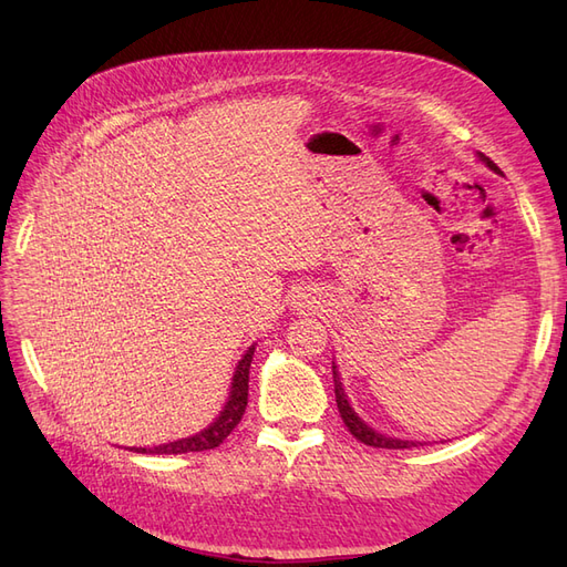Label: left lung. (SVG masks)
<instances>
[{
	"instance_id": "obj_1",
	"label": "left lung",
	"mask_w": 567,
	"mask_h": 567,
	"mask_svg": "<svg viewBox=\"0 0 567 567\" xmlns=\"http://www.w3.org/2000/svg\"><path fill=\"white\" fill-rule=\"evenodd\" d=\"M480 158H483V161L487 163V167L494 169V173H499V167H496L494 161H489V158H485V156H480ZM333 385H336V404H338V411H340V419H342V423H346L348 431H350L359 442H364V444H369V447H375V450H409V447H416V442L385 437V435H381V433L371 431V427H369L367 423L359 421V416L354 414L352 406L348 404L346 392H342V383H340V379H338L336 367H333Z\"/></svg>"
}]
</instances>
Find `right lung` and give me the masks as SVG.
<instances>
[{"label":"right lung","instance_id":"add662e5","mask_svg":"<svg viewBox=\"0 0 567 567\" xmlns=\"http://www.w3.org/2000/svg\"><path fill=\"white\" fill-rule=\"evenodd\" d=\"M252 352L255 348H248V352L244 354L241 362L236 367V375H234V383H231V394H229V402L221 411L219 419L210 425L200 431L194 437H184L177 442H167V444H158V447H140L134 452L140 454H188V452H205V450H215L219 447L221 442L227 440V435L234 431L238 425V421L244 419L246 414V406H248V373H250V362H252Z\"/></svg>","mask_w":567,"mask_h":567}]
</instances>
